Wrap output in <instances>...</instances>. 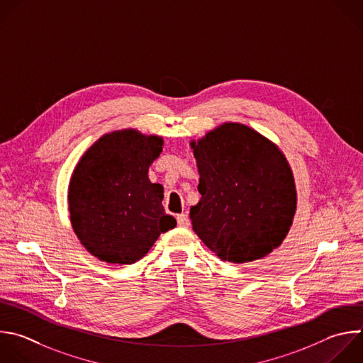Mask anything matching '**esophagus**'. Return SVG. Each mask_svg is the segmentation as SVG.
<instances>
[{
	"label": "esophagus",
	"instance_id": "1",
	"mask_svg": "<svg viewBox=\"0 0 363 363\" xmlns=\"http://www.w3.org/2000/svg\"><path fill=\"white\" fill-rule=\"evenodd\" d=\"M177 222H178V225H179L181 228H188V226L191 225L189 218H188L186 213H179V215H177Z\"/></svg>",
	"mask_w": 363,
	"mask_h": 363
}]
</instances>
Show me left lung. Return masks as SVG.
I'll return each mask as SVG.
<instances>
[{
  "instance_id": "obj_1",
  "label": "left lung",
  "mask_w": 363,
  "mask_h": 363,
  "mask_svg": "<svg viewBox=\"0 0 363 363\" xmlns=\"http://www.w3.org/2000/svg\"><path fill=\"white\" fill-rule=\"evenodd\" d=\"M191 147L202 196L189 215L202 242L235 264L278 248L296 209L294 175L281 150L236 123L222 124Z\"/></svg>"
}]
</instances>
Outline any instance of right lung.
Masks as SVG:
<instances>
[{
    "instance_id": "right-lung-1",
    "label": "right lung",
    "mask_w": 363,
    "mask_h": 363,
    "mask_svg": "<svg viewBox=\"0 0 363 363\" xmlns=\"http://www.w3.org/2000/svg\"><path fill=\"white\" fill-rule=\"evenodd\" d=\"M164 141L135 130L101 137L79 160L68 188L71 225L98 259L140 261L162 232L175 228L162 206L164 189L148 178Z\"/></svg>"
}]
</instances>
